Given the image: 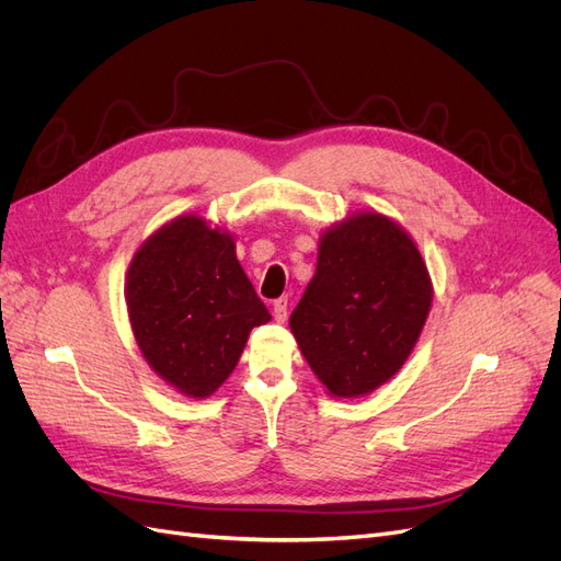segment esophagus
I'll list each match as a JSON object with an SVG mask.
<instances>
[{
  "instance_id": "esophagus-1",
  "label": "esophagus",
  "mask_w": 561,
  "mask_h": 561,
  "mask_svg": "<svg viewBox=\"0 0 561 561\" xmlns=\"http://www.w3.org/2000/svg\"><path fill=\"white\" fill-rule=\"evenodd\" d=\"M273 317H275V321H279V323L286 321V317H288V298H277V300L273 302Z\"/></svg>"
}]
</instances>
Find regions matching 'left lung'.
<instances>
[{
	"label": "left lung",
	"instance_id": "1",
	"mask_svg": "<svg viewBox=\"0 0 561 561\" xmlns=\"http://www.w3.org/2000/svg\"><path fill=\"white\" fill-rule=\"evenodd\" d=\"M430 305L419 247L396 221L365 213L323 233L288 325L319 381L335 398H358L404 365Z\"/></svg>",
	"mask_w": 561,
	"mask_h": 561
}]
</instances>
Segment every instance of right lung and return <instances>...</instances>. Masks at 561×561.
I'll use <instances>...</instances> for the list:
<instances>
[{"instance_id":"obj_1","label":"right lung","mask_w":561,"mask_h":561,"mask_svg":"<svg viewBox=\"0 0 561 561\" xmlns=\"http://www.w3.org/2000/svg\"><path fill=\"white\" fill-rule=\"evenodd\" d=\"M124 296L145 360L190 398L213 396L238 365L252 328L270 321L233 238L194 215L140 244Z\"/></svg>"}]
</instances>
